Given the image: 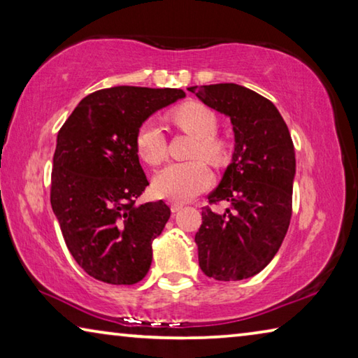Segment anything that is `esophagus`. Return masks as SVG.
Instances as JSON below:
<instances>
[{
  "label": "esophagus",
  "instance_id": "1",
  "mask_svg": "<svg viewBox=\"0 0 358 358\" xmlns=\"http://www.w3.org/2000/svg\"><path fill=\"white\" fill-rule=\"evenodd\" d=\"M181 208H183V203H172V207H171L172 213H177V211H180Z\"/></svg>",
  "mask_w": 358,
  "mask_h": 358
}]
</instances>
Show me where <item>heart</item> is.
<instances>
[{"label": "heart", "mask_w": 358, "mask_h": 358, "mask_svg": "<svg viewBox=\"0 0 358 358\" xmlns=\"http://www.w3.org/2000/svg\"><path fill=\"white\" fill-rule=\"evenodd\" d=\"M171 118L180 129L197 137L194 155H203L213 162L227 159L230 145L224 137L216 136L217 120L213 110L201 102H186L175 107ZM136 150L138 156L151 166L159 164L167 156V141L161 124L156 120H147L136 132ZM213 181V172L208 162L199 159L171 162L156 173L153 189L157 196L172 202H187L208 189Z\"/></svg>", "instance_id": "heart-1"}]
</instances>
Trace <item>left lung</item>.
<instances>
[{
	"label": "left lung",
	"mask_w": 358,
	"mask_h": 358,
	"mask_svg": "<svg viewBox=\"0 0 358 358\" xmlns=\"http://www.w3.org/2000/svg\"><path fill=\"white\" fill-rule=\"evenodd\" d=\"M205 106L230 118L235 137L232 162L210 203L226 201L217 215L202 210L196 234L199 265L217 281H240L271 262L292 216L295 151L281 113L264 96L237 83L191 87Z\"/></svg>",
	"instance_id": "left-lung-1"
}]
</instances>
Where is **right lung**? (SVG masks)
Instances as JSON below:
<instances>
[{
  "label": "right lung",
  "mask_w": 358,
  "mask_h": 358,
  "mask_svg": "<svg viewBox=\"0 0 358 358\" xmlns=\"http://www.w3.org/2000/svg\"><path fill=\"white\" fill-rule=\"evenodd\" d=\"M183 90L113 87L83 98L57 137L50 203L72 257L94 280L136 284L171 217L159 202L136 205L148 186L136 132Z\"/></svg>",
  "instance_id": "1"
}]
</instances>
